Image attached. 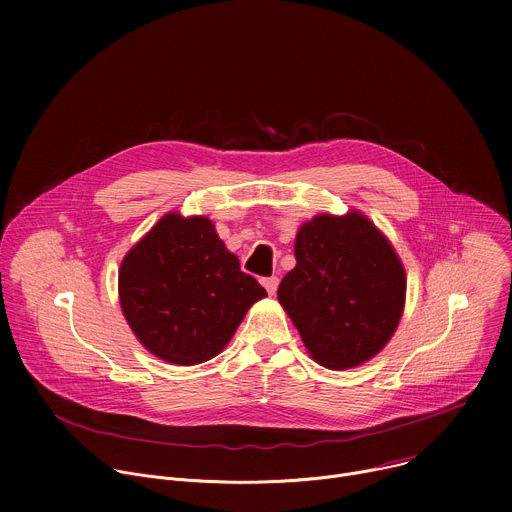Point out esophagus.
<instances>
[{
    "label": "esophagus",
    "mask_w": 512,
    "mask_h": 512,
    "mask_svg": "<svg viewBox=\"0 0 512 512\" xmlns=\"http://www.w3.org/2000/svg\"><path fill=\"white\" fill-rule=\"evenodd\" d=\"M261 285L267 289V294L269 296H273L275 294V291H277V285H279V279L273 275V277H263L261 279Z\"/></svg>",
    "instance_id": "obj_1"
}]
</instances>
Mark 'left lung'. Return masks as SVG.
Wrapping results in <instances>:
<instances>
[{
	"instance_id": "8db88e82",
	"label": "left lung",
	"mask_w": 512,
	"mask_h": 512,
	"mask_svg": "<svg viewBox=\"0 0 512 512\" xmlns=\"http://www.w3.org/2000/svg\"><path fill=\"white\" fill-rule=\"evenodd\" d=\"M294 253L277 300L310 356L332 371L377 356L405 308L407 275L391 241L360 210L322 212L298 229Z\"/></svg>"
}]
</instances>
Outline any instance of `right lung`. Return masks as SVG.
Segmentation results:
<instances>
[{"instance_id": "add662e5", "label": "right lung", "mask_w": 512, "mask_h": 512, "mask_svg": "<svg viewBox=\"0 0 512 512\" xmlns=\"http://www.w3.org/2000/svg\"><path fill=\"white\" fill-rule=\"evenodd\" d=\"M265 296L200 214H164L119 267V304L131 332L145 350L180 367L223 352Z\"/></svg>"}]
</instances>
